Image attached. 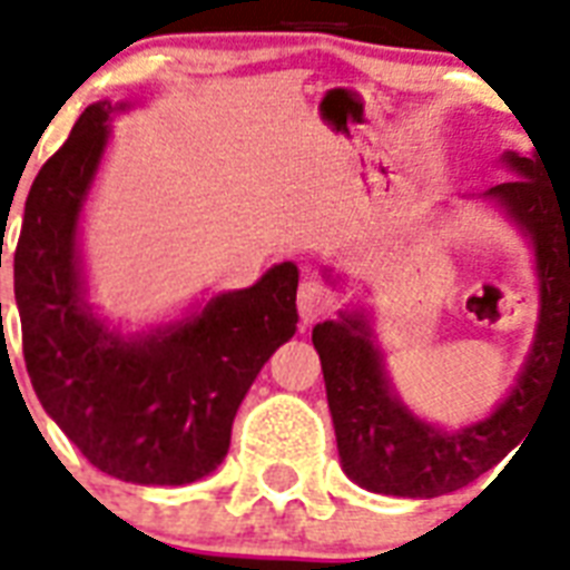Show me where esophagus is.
<instances>
[{"mask_svg":"<svg viewBox=\"0 0 570 570\" xmlns=\"http://www.w3.org/2000/svg\"><path fill=\"white\" fill-rule=\"evenodd\" d=\"M331 311H334V293H331L328 286L313 281V277L298 286V316H302L304 325L322 320Z\"/></svg>","mask_w":570,"mask_h":570,"instance_id":"esophagus-1","label":"esophagus"}]
</instances>
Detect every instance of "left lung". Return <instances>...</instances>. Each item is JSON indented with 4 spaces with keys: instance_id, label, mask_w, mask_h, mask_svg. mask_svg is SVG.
Wrapping results in <instances>:
<instances>
[{
    "instance_id": "left-lung-1",
    "label": "left lung",
    "mask_w": 570,
    "mask_h": 570,
    "mask_svg": "<svg viewBox=\"0 0 570 570\" xmlns=\"http://www.w3.org/2000/svg\"><path fill=\"white\" fill-rule=\"evenodd\" d=\"M503 163L514 180L485 197H494L535 245L541 311L530 357L494 414L461 432L434 429L399 402L361 313L313 328L340 461L366 491L429 500L470 485L521 443L550 384L570 373V183H550L539 150L505 154Z\"/></svg>"
}]
</instances>
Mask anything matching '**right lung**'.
<instances>
[{
    "label": "right lung",
    "instance_id": "1",
    "mask_svg": "<svg viewBox=\"0 0 570 570\" xmlns=\"http://www.w3.org/2000/svg\"><path fill=\"white\" fill-rule=\"evenodd\" d=\"M115 109L88 106L26 197L13 250L22 357L43 411L94 468L136 485H186L222 464L242 399L295 334L298 268L281 263L145 337L106 328L82 298L76 227Z\"/></svg>",
    "mask_w": 570,
    "mask_h": 570
}]
</instances>
